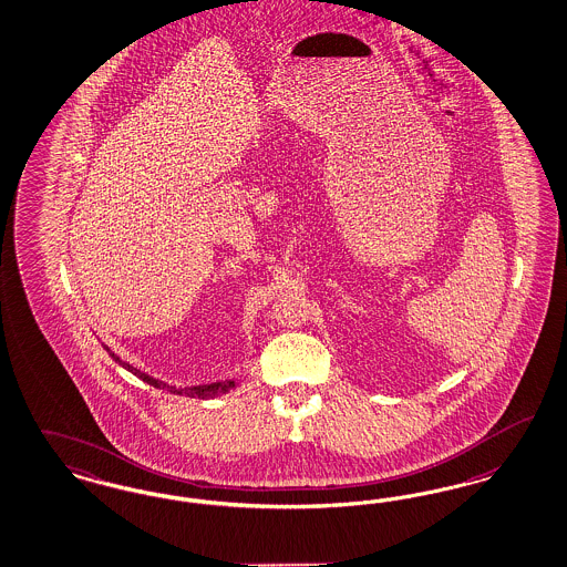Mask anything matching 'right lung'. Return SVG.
Segmentation results:
<instances>
[{"label":"right lung","instance_id":"right-lung-1","mask_svg":"<svg viewBox=\"0 0 567 567\" xmlns=\"http://www.w3.org/2000/svg\"><path fill=\"white\" fill-rule=\"evenodd\" d=\"M104 346V343H102ZM104 350L111 353V358L118 362V367H123L125 371L132 372V374H136L140 377L142 381H146L148 385H153L156 390H167L172 391V393H177V395H188V398H200V400H209V398H215V395H219V393H226V391L235 390L236 388V379H224V381H214V383H203V385H190V388H177V385H169V383H165V381H161V379H155V377H151V374H146V372L137 371L136 367H132L130 362H123L121 358H118L117 353L111 352V348L109 346H104Z\"/></svg>","mask_w":567,"mask_h":567}]
</instances>
